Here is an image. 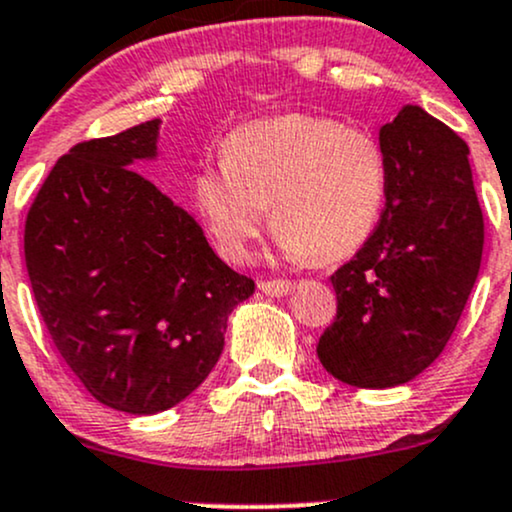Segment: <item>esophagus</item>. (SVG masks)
I'll use <instances>...</instances> for the list:
<instances>
[{
    "instance_id": "1",
    "label": "esophagus",
    "mask_w": 512,
    "mask_h": 512,
    "mask_svg": "<svg viewBox=\"0 0 512 512\" xmlns=\"http://www.w3.org/2000/svg\"><path fill=\"white\" fill-rule=\"evenodd\" d=\"M257 286H260L262 294H267V296H284V294H289L291 286L294 284L286 282V279H267V282H260Z\"/></svg>"
}]
</instances>
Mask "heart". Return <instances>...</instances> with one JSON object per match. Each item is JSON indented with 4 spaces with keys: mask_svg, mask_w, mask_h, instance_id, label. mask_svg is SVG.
Here are the masks:
<instances>
[{
    "mask_svg": "<svg viewBox=\"0 0 512 512\" xmlns=\"http://www.w3.org/2000/svg\"><path fill=\"white\" fill-rule=\"evenodd\" d=\"M221 167L194 194L218 247L245 260L267 226L291 257L335 262L369 240L389 194V162L372 133L316 114H286L235 128Z\"/></svg>",
    "mask_w": 512,
    "mask_h": 512,
    "instance_id": "heart-1",
    "label": "heart"
}]
</instances>
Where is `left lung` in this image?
Returning a JSON list of instances; mask_svg holds the SVG:
<instances>
[{
    "label": "left lung",
    "instance_id": "left-lung-1",
    "mask_svg": "<svg viewBox=\"0 0 512 512\" xmlns=\"http://www.w3.org/2000/svg\"><path fill=\"white\" fill-rule=\"evenodd\" d=\"M389 194L379 226L330 277L338 316L318 359L359 389H391L428 369L452 338L484 252L469 145L420 106L379 131Z\"/></svg>",
    "mask_w": 512,
    "mask_h": 512
}]
</instances>
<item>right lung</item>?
Here are the masks:
<instances>
[{"instance_id":"right-lung-1","label":"right lung","mask_w":512,"mask_h":512,"mask_svg":"<svg viewBox=\"0 0 512 512\" xmlns=\"http://www.w3.org/2000/svg\"><path fill=\"white\" fill-rule=\"evenodd\" d=\"M160 119L77 143L26 216L36 306L67 367L99 403L133 415L177 406L216 367L228 316L255 282L233 272L192 213L133 170Z\"/></svg>"}]
</instances>
